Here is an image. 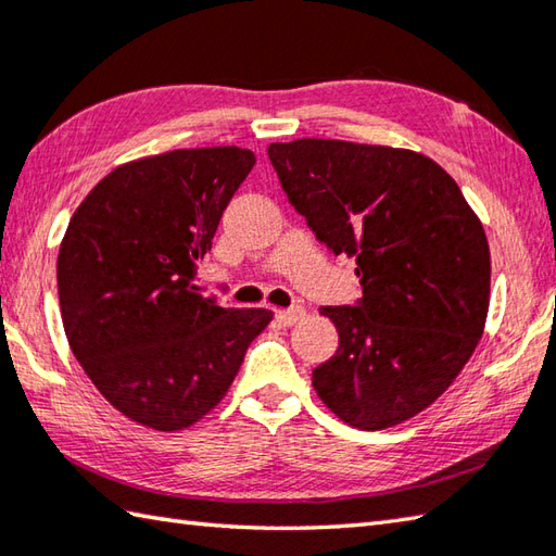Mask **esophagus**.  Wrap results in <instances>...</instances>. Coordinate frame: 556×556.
<instances>
[{
	"instance_id": "1",
	"label": "esophagus",
	"mask_w": 556,
	"mask_h": 556,
	"mask_svg": "<svg viewBox=\"0 0 556 556\" xmlns=\"http://www.w3.org/2000/svg\"><path fill=\"white\" fill-rule=\"evenodd\" d=\"M303 315H306V311H303L301 306H291V308H279L277 311V320L281 323V325H293V323H299Z\"/></svg>"
}]
</instances>
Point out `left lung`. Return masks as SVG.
Wrapping results in <instances>:
<instances>
[{
  "mask_svg": "<svg viewBox=\"0 0 556 556\" xmlns=\"http://www.w3.org/2000/svg\"><path fill=\"white\" fill-rule=\"evenodd\" d=\"M318 241L356 260V306H325L340 346L313 368L318 397L364 431L427 409L470 362L489 311L482 222L437 161L342 139L267 147Z\"/></svg>",
  "mask_w": 556,
  "mask_h": 556,
  "instance_id": "8db88e82",
  "label": "left lung"
}]
</instances>
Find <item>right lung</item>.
<instances>
[{
  "label": "right lung",
  "instance_id": "add662e5",
  "mask_svg": "<svg viewBox=\"0 0 556 556\" xmlns=\"http://www.w3.org/2000/svg\"><path fill=\"white\" fill-rule=\"evenodd\" d=\"M253 166L238 147L129 161L70 219L58 255L64 334L98 393L141 427L180 431L210 415L275 315L224 308L192 285Z\"/></svg>",
  "mask_w": 556,
  "mask_h": 556
}]
</instances>
